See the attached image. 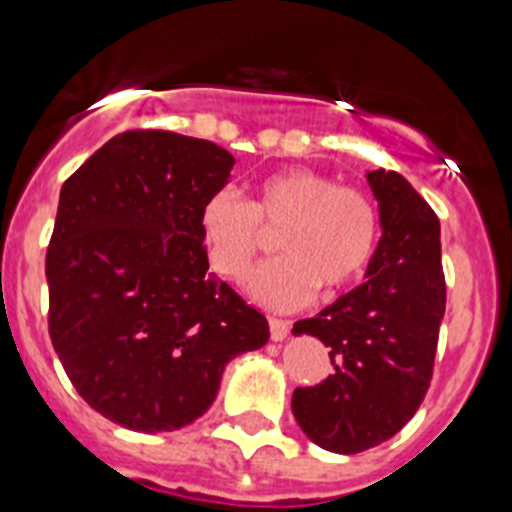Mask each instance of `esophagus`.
I'll list each match as a JSON object with an SVG mask.
<instances>
[{"label": "esophagus", "mask_w": 512, "mask_h": 512, "mask_svg": "<svg viewBox=\"0 0 512 512\" xmlns=\"http://www.w3.org/2000/svg\"><path fill=\"white\" fill-rule=\"evenodd\" d=\"M289 329H292V322L280 317H270V337L275 339V342H282L289 334Z\"/></svg>", "instance_id": "1"}]
</instances>
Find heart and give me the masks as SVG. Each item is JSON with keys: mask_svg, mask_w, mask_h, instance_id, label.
<instances>
[{"mask_svg": "<svg viewBox=\"0 0 512 512\" xmlns=\"http://www.w3.org/2000/svg\"><path fill=\"white\" fill-rule=\"evenodd\" d=\"M208 260L220 277L240 282L277 232L285 255L252 277L250 289L270 307H297L314 292L324 299L364 280L379 247V210L356 185L312 168H282L257 180L250 203L220 190L200 213Z\"/></svg>", "mask_w": 512, "mask_h": 512, "instance_id": "b5f03b06", "label": "heart"}]
</instances>
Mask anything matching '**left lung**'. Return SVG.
<instances>
[{
  "mask_svg": "<svg viewBox=\"0 0 512 512\" xmlns=\"http://www.w3.org/2000/svg\"><path fill=\"white\" fill-rule=\"evenodd\" d=\"M366 180L384 230L366 282L292 329L322 339L334 366L322 384L294 389V418L317 446L347 456L389 441L416 414L446 312L436 213L394 170Z\"/></svg>",
  "mask_w": 512,
  "mask_h": 512,
  "instance_id": "obj_1",
  "label": "left lung"
}]
</instances>
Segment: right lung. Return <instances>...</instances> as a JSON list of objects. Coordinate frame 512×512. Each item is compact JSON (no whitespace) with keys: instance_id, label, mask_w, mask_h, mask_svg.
<instances>
[{"instance_id":"1","label":"right lung","mask_w":512,"mask_h":512,"mask_svg":"<svg viewBox=\"0 0 512 512\" xmlns=\"http://www.w3.org/2000/svg\"><path fill=\"white\" fill-rule=\"evenodd\" d=\"M235 158L203 138L113 136L61 185L46 250L49 337L81 399L131 431L188 426L265 314L210 275L200 213Z\"/></svg>"}]
</instances>
